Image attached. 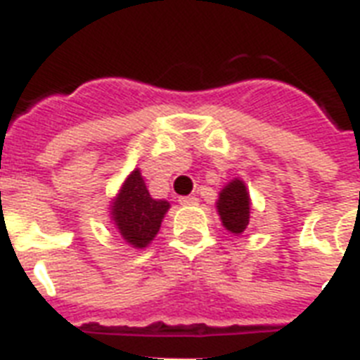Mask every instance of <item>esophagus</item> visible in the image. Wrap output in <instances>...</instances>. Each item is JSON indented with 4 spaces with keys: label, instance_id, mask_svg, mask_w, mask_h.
Masks as SVG:
<instances>
[{
    "label": "esophagus",
    "instance_id": "obj_1",
    "mask_svg": "<svg viewBox=\"0 0 360 360\" xmlns=\"http://www.w3.org/2000/svg\"><path fill=\"white\" fill-rule=\"evenodd\" d=\"M178 202L182 204V206H197L198 198L195 197V195H188V197L178 198Z\"/></svg>",
    "mask_w": 360,
    "mask_h": 360
}]
</instances>
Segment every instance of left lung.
I'll return each instance as SVG.
<instances>
[{
  "instance_id": "obj_1",
  "label": "left lung",
  "mask_w": 360,
  "mask_h": 360,
  "mask_svg": "<svg viewBox=\"0 0 360 360\" xmlns=\"http://www.w3.org/2000/svg\"><path fill=\"white\" fill-rule=\"evenodd\" d=\"M219 219L229 232L234 236L243 234V230L251 219V195L247 191L245 182L241 178H234L219 191V198L215 202Z\"/></svg>"
}]
</instances>
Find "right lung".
Returning <instances> with one entry per match:
<instances>
[{
    "mask_svg": "<svg viewBox=\"0 0 360 360\" xmlns=\"http://www.w3.org/2000/svg\"><path fill=\"white\" fill-rule=\"evenodd\" d=\"M171 208L163 198H152L139 169L126 176L119 193L109 202V215L120 238L134 249H145L160 232L162 221Z\"/></svg>",
    "mask_w": 360,
    "mask_h": 360,
    "instance_id": "1",
    "label": "right lung"
}]
</instances>
